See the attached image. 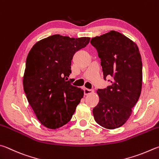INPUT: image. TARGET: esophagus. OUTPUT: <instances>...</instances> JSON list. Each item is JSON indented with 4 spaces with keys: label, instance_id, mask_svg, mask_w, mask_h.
I'll use <instances>...</instances> for the list:
<instances>
[{
    "label": "esophagus",
    "instance_id": "obj_1",
    "mask_svg": "<svg viewBox=\"0 0 159 159\" xmlns=\"http://www.w3.org/2000/svg\"><path fill=\"white\" fill-rule=\"evenodd\" d=\"M94 92V89H87L85 88L84 89V94L85 95H88L89 94H92Z\"/></svg>",
    "mask_w": 159,
    "mask_h": 159
}]
</instances>
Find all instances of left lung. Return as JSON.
Here are the masks:
<instances>
[{
    "instance_id": "1",
    "label": "left lung",
    "mask_w": 159,
    "mask_h": 159,
    "mask_svg": "<svg viewBox=\"0 0 159 159\" xmlns=\"http://www.w3.org/2000/svg\"><path fill=\"white\" fill-rule=\"evenodd\" d=\"M101 59L103 79L111 85L98 89L99 102L93 108L95 121L108 129L119 128L131 115L142 89L143 63L138 46L119 32L92 38Z\"/></svg>"
}]
</instances>
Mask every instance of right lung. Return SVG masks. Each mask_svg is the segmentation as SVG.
I'll use <instances>...</instances> for the list:
<instances>
[{
	"mask_svg": "<svg viewBox=\"0 0 159 159\" xmlns=\"http://www.w3.org/2000/svg\"><path fill=\"white\" fill-rule=\"evenodd\" d=\"M90 38H70L53 34L34 44L28 55L24 89L37 119L46 127L56 129L71 119L84 91L67 80L71 60Z\"/></svg>",
	"mask_w": 159,
	"mask_h": 159,
	"instance_id": "add662e5",
	"label": "right lung"
}]
</instances>
